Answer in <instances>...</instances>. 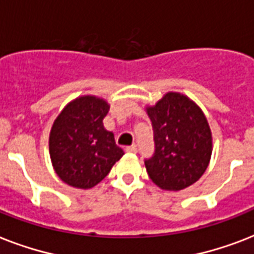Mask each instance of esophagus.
Here are the masks:
<instances>
[{
    "instance_id": "esophagus-1",
    "label": "esophagus",
    "mask_w": 254,
    "mask_h": 254,
    "mask_svg": "<svg viewBox=\"0 0 254 254\" xmlns=\"http://www.w3.org/2000/svg\"><path fill=\"white\" fill-rule=\"evenodd\" d=\"M125 150H127V153H131V154H135V153H137V146H135V145H131V146H127Z\"/></svg>"
}]
</instances>
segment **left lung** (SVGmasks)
<instances>
[{
	"instance_id": "obj_1",
	"label": "left lung",
	"mask_w": 254,
	"mask_h": 254,
	"mask_svg": "<svg viewBox=\"0 0 254 254\" xmlns=\"http://www.w3.org/2000/svg\"><path fill=\"white\" fill-rule=\"evenodd\" d=\"M146 111L154 133V153L145 159L149 177L162 190L189 187L204 174L212 153L205 116L189 97L175 92Z\"/></svg>"
}]
</instances>
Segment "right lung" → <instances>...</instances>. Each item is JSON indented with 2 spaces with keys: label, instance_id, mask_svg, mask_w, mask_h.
I'll return each mask as SVG.
<instances>
[{
  "label": "right lung",
  "instance_id": "add662e5",
  "mask_svg": "<svg viewBox=\"0 0 254 254\" xmlns=\"http://www.w3.org/2000/svg\"><path fill=\"white\" fill-rule=\"evenodd\" d=\"M109 111L95 96L73 100L58 116L50 133V155L58 177L76 189H91L124 155L115 135L103 127Z\"/></svg>",
  "mask_w": 254,
  "mask_h": 254
}]
</instances>
